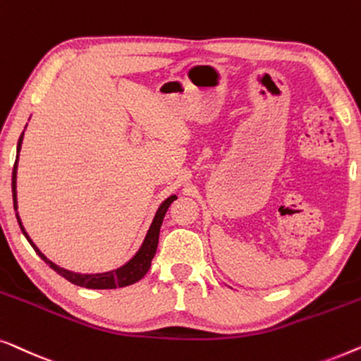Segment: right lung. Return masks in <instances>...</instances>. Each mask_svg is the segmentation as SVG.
<instances>
[{
  "label": "right lung",
  "instance_id": "right-lung-1",
  "mask_svg": "<svg viewBox=\"0 0 361 361\" xmlns=\"http://www.w3.org/2000/svg\"><path fill=\"white\" fill-rule=\"evenodd\" d=\"M23 135L24 132L19 137L18 140V155H16V161H14V166H13V181H11V188H13V204H14V209H18V201H16V171H18V157H19V150H21V144H23ZM176 200V196H170L169 200H165L161 202V206L159 207V211H157V214L154 217V222H152L149 232H147L145 235V240L142 243V247L139 248V252L135 253L134 258L129 260L126 263L124 267L118 268V270H113V271H108V273H96V275H80V273H73V271H68V270H63V268H60L52 263L50 260H47V257L44 255L42 252L39 250L37 247L34 245L32 240H30L29 235L24 231V227L21 224V219L18 217V222H19V227H21V231L26 238L29 240L30 245L35 250V253L42 258V260L47 263V265L52 268L54 271H57L60 276H63L65 280H68L70 283L77 284V286H83V288H91V289H114V288H123V286H129V284H134L142 278L145 276V273L149 271V268L152 265V258L155 257V252H157V245H159V235H160V227H161V222H164V217H165V212L169 211V207L171 202Z\"/></svg>",
  "mask_w": 361,
  "mask_h": 361
}]
</instances>
